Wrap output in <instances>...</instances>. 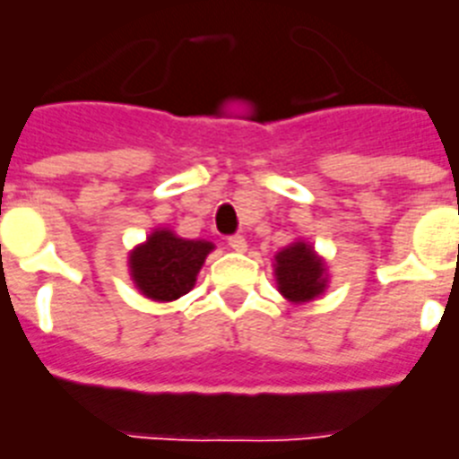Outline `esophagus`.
Returning <instances> with one entry per match:
<instances>
[{
    "label": "esophagus",
    "mask_w": 459,
    "mask_h": 459,
    "mask_svg": "<svg viewBox=\"0 0 459 459\" xmlns=\"http://www.w3.org/2000/svg\"><path fill=\"white\" fill-rule=\"evenodd\" d=\"M227 244H230V248H232V251H247V239H244L241 234H234V237H230V239H227Z\"/></svg>",
    "instance_id": "esophagus-1"
}]
</instances>
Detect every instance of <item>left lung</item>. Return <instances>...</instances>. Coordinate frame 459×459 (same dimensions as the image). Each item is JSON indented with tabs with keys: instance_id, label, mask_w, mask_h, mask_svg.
<instances>
[{
	"instance_id": "left-lung-1",
	"label": "left lung",
	"mask_w": 459,
	"mask_h": 459,
	"mask_svg": "<svg viewBox=\"0 0 459 459\" xmlns=\"http://www.w3.org/2000/svg\"><path fill=\"white\" fill-rule=\"evenodd\" d=\"M278 290L292 304H307L325 292L328 273L325 263L307 241H294L275 255Z\"/></svg>"
}]
</instances>
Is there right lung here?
Wrapping results in <instances>:
<instances>
[{"label": "right lung", "instance_id": "1", "mask_svg": "<svg viewBox=\"0 0 459 459\" xmlns=\"http://www.w3.org/2000/svg\"><path fill=\"white\" fill-rule=\"evenodd\" d=\"M205 239H181L172 230H155L129 254L134 285L152 301H174L191 292L196 275L212 251Z\"/></svg>", "mask_w": 459, "mask_h": 459}]
</instances>
